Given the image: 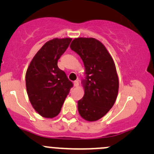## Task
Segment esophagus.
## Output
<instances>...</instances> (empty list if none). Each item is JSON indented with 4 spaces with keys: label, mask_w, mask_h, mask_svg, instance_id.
Segmentation results:
<instances>
[{
    "label": "esophagus",
    "mask_w": 154,
    "mask_h": 154,
    "mask_svg": "<svg viewBox=\"0 0 154 154\" xmlns=\"http://www.w3.org/2000/svg\"><path fill=\"white\" fill-rule=\"evenodd\" d=\"M79 85V79H77V80H75V82H74V86L75 87H78Z\"/></svg>",
    "instance_id": "obj_1"
}]
</instances>
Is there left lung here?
I'll use <instances>...</instances> for the list:
<instances>
[{
	"instance_id": "obj_1",
	"label": "left lung",
	"mask_w": 154,
	"mask_h": 154,
	"mask_svg": "<svg viewBox=\"0 0 154 154\" xmlns=\"http://www.w3.org/2000/svg\"><path fill=\"white\" fill-rule=\"evenodd\" d=\"M70 48L82 59L85 79V94L77 102L79 114L84 119L94 122L109 112L115 103L119 78L114 60L103 44L93 38H78Z\"/></svg>"
}]
</instances>
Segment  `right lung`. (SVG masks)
<instances>
[{"label": "right lung", "mask_w": 154, "mask_h": 154, "mask_svg": "<svg viewBox=\"0 0 154 154\" xmlns=\"http://www.w3.org/2000/svg\"><path fill=\"white\" fill-rule=\"evenodd\" d=\"M72 38H54L38 51L26 72V88L34 109L45 118H54L73 86L65 72L58 67V60L66 51Z\"/></svg>", "instance_id": "1"}]
</instances>
